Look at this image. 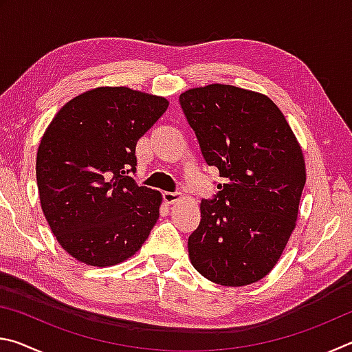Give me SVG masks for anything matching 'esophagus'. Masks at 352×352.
<instances>
[{
	"mask_svg": "<svg viewBox=\"0 0 352 352\" xmlns=\"http://www.w3.org/2000/svg\"><path fill=\"white\" fill-rule=\"evenodd\" d=\"M163 199L166 204L172 205V204H175L177 200L182 199V194L178 192V190H175V192H169V190H166V192H163Z\"/></svg>",
	"mask_w": 352,
	"mask_h": 352,
	"instance_id": "obj_1",
	"label": "esophagus"
}]
</instances>
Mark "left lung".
Here are the masks:
<instances>
[{
	"mask_svg": "<svg viewBox=\"0 0 352 352\" xmlns=\"http://www.w3.org/2000/svg\"><path fill=\"white\" fill-rule=\"evenodd\" d=\"M180 107L208 166L223 183L200 204L189 259L210 281H259L284 252L306 184L305 157L281 110L264 94L233 85L192 88Z\"/></svg>",
	"mask_w": 352,
	"mask_h": 352,
	"instance_id": "left-lung-1",
	"label": "left lung"
}]
</instances>
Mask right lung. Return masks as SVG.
Segmentation results:
<instances>
[{
  "label": "right lung",
  "mask_w": 352,
  "mask_h": 352,
  "mask_svg": "<svg viewBox=\"0 0 352 352\" xmlns=\"http://www.w3.org/2000/svg\"><path fill=\"white\" fill-rule=\"evenodd\" d=\"M164 98L100 87L65 104L37 152L40 204L65 252L109 267L141 248L157 223L162 194L138 186L136 142L162 118Z\"/></svg>",
  "instance_id": "1"
}]
</instances>
